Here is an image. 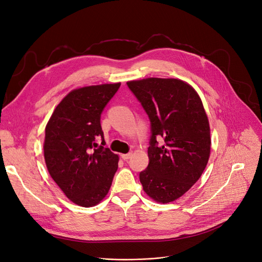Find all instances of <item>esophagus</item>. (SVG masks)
Masks as SVG:
<instances>
[{"label":"esophagus","instance_id":"obj_1","mask_svg":"<svg viewBox=\"0 0 262 262\" xmlns=\"http://www.w3.org/2000/svg\"><path fill=\"white\" fill-rule=\"evenodd\" d=\"M132 156H133V152H128V154H123V155H121V158H122L123 160H128V159L132 158Z\"/></svg>","mask_w":262,"mask_h":262}]
</instances>
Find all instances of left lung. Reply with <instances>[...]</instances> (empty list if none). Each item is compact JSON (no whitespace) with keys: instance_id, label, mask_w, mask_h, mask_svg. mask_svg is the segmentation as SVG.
<instances>
[{"instance_id":"left-lung-1","label":"left lung","mask_w":262,"mask_h":262,"mask_svg":"<svg viewBox=\"0 0 262 262\" xmlns=\"http://www.w3.org/2000/svg\"><path fill=\"white\" fill-rule=\"evenodd\" d=\"M151 124L149 164L140 172L144 192L167 204L184 195L204 172L210 157L208 116L198 92L177 78L127 81ZM164 138L157 145L156 138Z\"/></svg>"}]
</instances>
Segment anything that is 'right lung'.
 Masks as SVG:
<instances>
[{
	"mask_svg": "<svg viewBox=\"0 0 262 262\" xmlns=\"http://www.w3.org/2000/svg\"><path fill=\"white\" fill-rule=\"evenodd\" d=\"M120 82L71 91L53 111L45 128L47 169L64 195L81 207L98 205L108 193L119 157L95 140L102 138L100 117Z\"/></svg>",
	"mask_w": 262,
	"mask_h": 262,
	"instance_id": "right-lung-1",
	"label": "right lung"
}]
</instances>
